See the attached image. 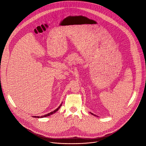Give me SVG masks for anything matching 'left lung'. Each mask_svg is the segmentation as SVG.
I'll list each match as a JSON object with an SVG mask.
<instances>
[{
    "instance_id": "left-lung-1",
    "label": "left lung",
    "mask_w": 146,
    "mask_h": 146,
    "mask_svg": "<svg viewBox=\"0 0 146 146\" xmlns=\"http://www.w3.org/2000/svg\"><path fill=\"white\" fill-rule=\"evenodd\" d=\"M91 114H92V115H95V116H96V115H95V114H92V113H91Z\"/></svg>"
}]
</instances>
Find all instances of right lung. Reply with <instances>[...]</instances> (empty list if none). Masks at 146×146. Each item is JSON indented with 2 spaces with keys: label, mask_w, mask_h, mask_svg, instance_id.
Masks as SVG:
<instances>
[{
  "label": "right lung",
  "mask_w": 146,
  "mask_h": 146,
  "mask_svg": "<svg viewBox=\"0 0 146 146\" xmlns=\"http://www.w3.org/2000/svg\"><path fill=\"white\" fill-rule=\"evenodd\" d=\"M62 103L60 104V106L56 109H55V110H54L53 111H51V112H50V113H48V114H45V115H42V116H41V117H39V116H33V117H35V118H43V117H48V116H49V115H51V114H54V113H55L56 111H57L58 110V109L60 108V106H62Z\"/></svg>",
  "instance_id": "obj_1"
}]
</instances>
